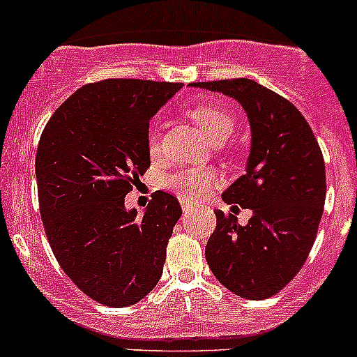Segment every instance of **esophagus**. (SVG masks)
<instances>
[{
  "mask_svg": "<svg viewBox=\"0 0 357 357\" xmlns=\"http://www.w3.org/2000/svg\"><path fill=\"white\" fill-rule=\"evenodd\" d=\"M182 211H184V214H189L191 211H193V206H189V204L182 202Z\"/></svg>",
  "mask_w": 357,
  "mask_h": 357,
  "instance_id": "obj_1",
  "label": "esophagus"
}]
</instances>
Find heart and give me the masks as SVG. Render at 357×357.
<instances>
[{
	"label": "heart",
	"instance_id": "1",
	"mask_svg": "<svg viewBox=\"0 0 357 357\" xmlns=\"http://www.w3.org/2000/svg\"><path fill=\"white\" fill-rule=\"evenodd\" d=\"M189 116L197 123V127L206 134L211 143H225L232 132H234V118L222 107L213 103H197L189 109ZM148 153L151 159L159 157L160 153V137L155 128H150L146 137ZM220 184V173L211 166H189L169 173L164 178V185L176 197L185 202H195L198 198L206 197L214 188Z\"/></svg>",
	"mask_w": 357,
	"mask_h": 357
}]
</instances>
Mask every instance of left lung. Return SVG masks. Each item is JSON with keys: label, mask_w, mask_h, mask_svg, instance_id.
Returning <instances> with one entry per match:
<instances>
[{"label": "left lung", "mask_w": 357, "mask_h": 357, "mask_svg": "<svg viewBox=\"0 0 357 357\" xmlns=\"http://www.w3.org/2000/svg\"><path fill=\"white\" fill-rule=\"evenodd\" d=\"M193 87L234 98L252 132L247 173L222 198L232 212L241 206L252 216L239 226L235 215L216 209L207 264L241 298H268L296 275L313 247L326 204L324 155L301 110L264 85L234 78Z\"/></svg>", "instance_id": "left-lung-1"}]
</instances>
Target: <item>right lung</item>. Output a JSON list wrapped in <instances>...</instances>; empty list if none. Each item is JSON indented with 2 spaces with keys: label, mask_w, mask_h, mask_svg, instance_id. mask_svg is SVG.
Segmentation results:
<instances>
[{
  "label": "right lung",
  "mask_w": 357,
  "mask_h": 357,
  "mask_svg": "<svg viewBox=\"0 0 357 357\" xmlns=\"http://www.w3.org/2000/svg\"><path fill=\"white\" fill-rule=\"evenodd\" d=\"M182 84L109 78L66 100L44 127L37 193L50 247L98 304L127 307L155 288L182 209L155 191L143 216L125 197L150 166V119Z\"/></svg>",
  "instance_id": "add662e5"
}]
</instances>
